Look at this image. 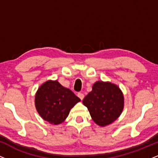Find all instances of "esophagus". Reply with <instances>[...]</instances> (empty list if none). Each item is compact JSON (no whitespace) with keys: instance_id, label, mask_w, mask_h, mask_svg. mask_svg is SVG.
<instances>
[{"instance_id":"esophagus-1","label":"esophagus","mask_w":158,"mask_h":158,"mask_svg":"<svg viewBox=\"0 0 158 158\" xmlns=\"http://www.w3.org/2000/svg\"><path fill=\"white\" fill-rule=\"evenodd\" d=\"M77 96L79 97V98L81 99V100H82V99H84V94H83L82 93H78Z\"/></svg>"}]
</instances>
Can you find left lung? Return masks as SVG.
Masks as SVG:
<instances>
[{"label":"left lung","mask_w":158,"mask_h":158,"mask_svg":"<svg viewBox=\"0 0 158 158\" xmlns=\"http://www.w3.org/2000/svg\"><path fill=\"white\" fill-rule=\"evenodd\" d=\"M90 117L99 126H106L120 116L124 107V97L117 85L98 81L82 100Z\"/></svg>","instance_id":"left-lung-1"}]
</instances>
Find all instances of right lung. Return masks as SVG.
<instances>
[{
    "instance_id": "right-lung-1",
    "label": "right lung",
    "mask_w": 158,
    "mask_h": 158,
    "mask_svg": "<svg viewBox=\"0 0 158 158\" xmlns=\"http://www.w3.org/2000/svg\"><path fill=\"white\" fill-rule=\"evenodd\" d=\"M81 99L57 80H48L39 87L35 94V105L44 120L59 125L68 117L70 110Z\"/></svg>"
}]
</instances>
